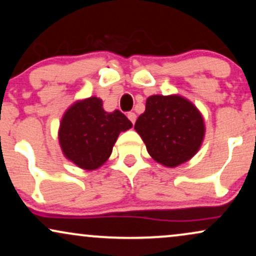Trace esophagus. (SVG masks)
<instances>
[{
  "instance_id": "34e87169",
  "label": "esophagus",
  "mask_w": 256,
  "mask_h": 256,
  "mask_svg": "<svg viewBox=\"0 0 256 256\" xmlns=\"http://www.w3.org/2000/svg\"><path fill=\"white\" fill-rule=\"evenodd\" d=\"M128 118L130 119V122H132V124H134L136 119H137V116H136V113H134V112H128Z\"/></svg>"
}]
</instances>
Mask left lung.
<instances>
[{
  "mask_svg": "<svg viewBox=\"0 0 256 256\" xmlns=\"http://www.w3.org/2000/svg\"><path fill=\"white\" fill-rule=\"evenodd\" d=\"M148 154L174 168L190 160L204 136V122L195 106L180 96H148L145 112L134 124Z\"/></svg>",
  "mask_w": 256,
  "mask_h": 256,
  "instance_id": "8db88e82",
  "label": "left lung"
}]
</instances>
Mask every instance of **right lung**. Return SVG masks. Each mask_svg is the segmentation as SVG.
<instances>
[{
  "label": "right lung",
  "instance_id": "obj_1",
  "mask_svg": "<svg viewBox=\"0 0 256 256\" xmlns=\"http://www.w3.org/2000/svg\"><path fill=\"white\" fill-rule=\"evenodd\" d=\"M132 128L120 111L108 113L96 96L76 102L64 113L59 140L64 156L79 168L93 170L108 160L119 134Z\"/></svg>",
  "mask_w": 256,
  "mask_h": 256
}]
</instances>
